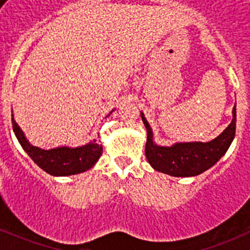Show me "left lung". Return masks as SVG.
I'll return each mask as SVG.
<instances>
[{
    "instance_id": "1",
    "label": "left lung",
    "mask_w": 250,
    "mask_h": 250,
    "mask_svg": "<svg viewBox=\"0 0 250 250\" xmlns=\"http://www.w3.org/2000/svg\"><path fill=\"white\" fill-rule=\"evenodd\" d=\"M147 131L145 155L152 167L171 176H195L213 167L224 155L235 136L237 109L233 107V120L218 138L209 143H176L173 146H158L152 141L149 123L141 112Z\"/></svg>"
}]
</instances>
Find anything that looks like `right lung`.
I'll list each match as a JSON object with an SVG mask.
<instances>
[{
    "label": "right lung",
    "mask_w": 250,
    "mask_h": 250,
    "mask_svg": "<svg viewBox=\"0 0 250 250\" xmlns=\"http://www.w3.org/2000/svg\"><path fill=\"white\" fill-rule=\"evenodd\" d=\"M12 127L17 140L21 144L22 149L25 150L32 160L42 170L50 175L67 176L75 175L91 169L99 158L103 154V146L96 141H90L87 145L80 147H56V149L43 150L40 147L32 146L25 138L20 126L13 120Z\"/></svg>",
    "instance_id": "right-lung-1"
}]
</instances>
